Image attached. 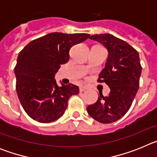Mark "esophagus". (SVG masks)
Here are the masks:
<instances>
[{
  "instance_id": "34e87169",
  "label": "esophagus",
  "mask_w": 157,
  "mask_h": 157,
  "mask_svg": "<svg viewBox=\"0 0 157 157\" xmlns=\"http://www.w3.org/2000/svg\"><path fill=\"white\" fill-rule=\"evenodd\" d=\"M86 86H80L79 87V91H80V92H84V91H85L86 90Z\"/></svg>"
}]
</instances>
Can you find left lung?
I'll return each mask as SVG.
<instances>
[{"label": "left lung", "mask_w": 157, "mask_h": 157, "mask_svg": "<svg viewBox=\"0 0 157 157\" xmlns=\"http://www.w3.org/2000/svg\"><path fill=\"white\" fill-rule=\"evenodd\" d=\"M108 49L109 56L98 82L110 88L107 97L100 94L94 105L87 107L89 115L102 123L117 121L128 112L139 88L141 66L138 52L127 42L110 34L90 37Z\"/></svg>", "instance_id": "1"}]
</instances>
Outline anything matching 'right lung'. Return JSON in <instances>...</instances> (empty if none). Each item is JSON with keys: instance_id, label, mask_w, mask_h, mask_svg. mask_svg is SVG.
<instances>
[{"instance_id": "obj_1", "label": "right lung", "mask_w": 157, "mask_h": 157, "mask_svg": "<svg viewBox=\"0 0 157 157\" xmlns=\"http://www.w3.org/2000/svg\"><path fill=\"white\" fill-rule=\"evenodd\" d=\"M88 37L89 34L55 32L33 40L20 51L14 68L16 89L31 119L45 123L58 120L71 96L78 94V86L71 83L58 86L54 76L60 65L68 62L71 48Z\"/></svg>"}]
</instances>
